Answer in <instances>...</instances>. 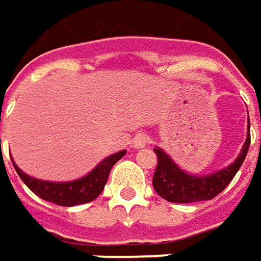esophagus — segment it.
Returning <instances> with one entry per match:
<instances>
[{"label":"esophagus","instance_id":"esophagus-1","mask_svg":"<svg viewBox=\"0 0 261 261\" xmlns=\"http://www.w3.org/2000/svg\"><path fill=\"white\" fill-rule=\"evenodd\" d=\"M149 142V138L145 135V134H139V135H136L134 138V141H132V148H135V149H139V148H144Z\"/></svg>","mask_w":261,"mask_h":261}]
</instances>
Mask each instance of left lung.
<instances>
[{
    "label": "left lung",
    "mask_w": 261,
    "mask_h": 261,
    "mask_svg": "<svg viewBox=\"0 0 261 261\" xmlns=\"http://www.w3.org/2000/svg\"><path fill=\"white\" fill-rule=\"evenodd\" d=\"M250 146V120H248V135H247L241 154L236 161L226 168H222L214 174L193 175L187 174L173 163V160L160 148H155L156 168L152 177V186L155 192L173 203H193L202 200H211L218 196L231 180L236 177L237 171L243 166Z\"/></svg>",
    "instance_id": "8db88e82"
}]
</instances>
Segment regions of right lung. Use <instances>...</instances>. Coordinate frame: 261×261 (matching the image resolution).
Instances as JSON below:
<instances>
[{
  "label": "right lung",
  "mask_w": 261,
  "mask_h": 261,
  "mask_svg": "<svg viewBox=\"0 0 261 261\" xmlns=\"http://www.w3.org/2000/svg\"><path fill=\"white\" fill-rule=\"evenodd\" d=\"M125 154L126 151H120L113 155L107 156L86 177L75 180V181H68V183L37 180V178H33V177L23 173L14 163H13V166H14L17 174L23 180V183L35 195L42 197L43 200L52 202L59 206H75L93 202L95 197L103 192L112 167L115 166Z\"/></svg>",
  "instance_id": "obj_1"
}]
</instances>
